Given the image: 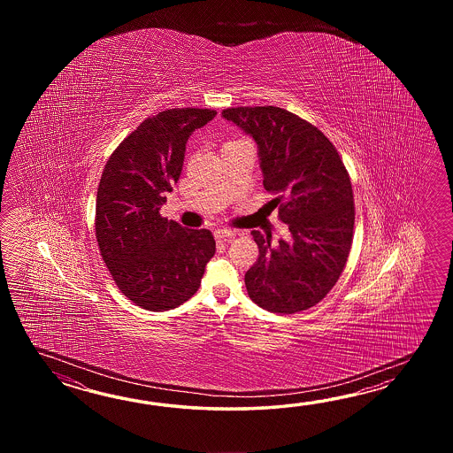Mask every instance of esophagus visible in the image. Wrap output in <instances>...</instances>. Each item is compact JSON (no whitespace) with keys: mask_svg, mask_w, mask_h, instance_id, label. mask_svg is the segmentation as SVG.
Here are the masks:
<instances>
[{"mask_svg":"<svg viewBox=\"0 0 453 453\" xmlns=\"http://www.w3.org/2000/svg\"><path fill=\"white\" fill-rule=\"evenodd\" d=\"M236 236L234 231L226 230V228H220V230H215V238L217 240L230 241Z\"/></svg>","mask_w":453,"mask_h":453,"instance_id":"esophagus-1","label":"esophagus"}]
</instances>
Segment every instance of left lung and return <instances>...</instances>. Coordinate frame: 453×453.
I'll return each instance as SVG.
<instances>
[{"label": "left lung", "instance_id": "left-lung-1", "mask_svg": "<svg viewBox=\"0 0 453 453\" xmlns=\"http://www.w3.org/2000/svg\"><path fill=\"white\" fill-rule=\"evenodd\" d=\"M222 116L257 144L264 188L279 194L288 240L252 231L259 257L244 275L262 309L295 314L326 298L345 269L353 241L355 203L337 149L316 126L279 106H238Z\"/></svg>", "mask_w": 453, "mask_h": 453}]
</instances>
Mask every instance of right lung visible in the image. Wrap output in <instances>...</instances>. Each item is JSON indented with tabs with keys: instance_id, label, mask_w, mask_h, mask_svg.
Here are the masks:
<instances>
[{
	"instance_id": "add662e5",
	"label": "right lung",
	"mask_w": 453,
	"mask_h": 453,
	"mask_svg": "<svg viewBox=\"0 0 453 453\" xmlns=\"http://www.w3.org/2000/svg\"><path fill=\"white\" fill-rule=\"evenodd\" d=\"M217 115L172 108L147 118L108 158L96 191V236L116 287L147 311L178 308L215 254L209 230L166 220L160 207L183 170L189 135Z\"/></svg>"
}]
</instances>
